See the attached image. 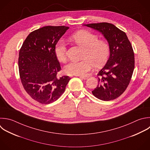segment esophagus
<instances>
[{"instance_id":"esophagus-1","label":"esophagus","mask_w":150,"mask_h":150,"mask_svg":"<svg viewBox=\"0 0 150 150\" xmlns=\"http://www.w3.org/2000/svg\"><path fill=\"white\" fill-rule=\"evenodd\" d=\"M78 76V77H79L80 79H84V80H87V79L88 78V77H87V76Z\"/></svg>"}]
</instances>
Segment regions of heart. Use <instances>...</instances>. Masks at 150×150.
Instances as JSON below:
<instances>
[{"label": "heart", "mask_w": 150, "mask_h": 150, "mask_svg": "<svg viewBox=\"0 0 150 150\" xmlns=\"http://www.w3.org/2000/svg\"><path fill=\"white\" fill-rule=\"evenodd\" d=\"M70 40L84 49L83 59L73 61L65 67L67 74L74 76H83L89 71L94 66L98 68L103 66L107 61L110 53L108 44L103 40H98L97 35L87 31L80 30L70 37ZM54 54L60 62L66 60V45L62 39L55 45Z\"/></svg>", "instance_id": "b5f03b06"}]
</instances>
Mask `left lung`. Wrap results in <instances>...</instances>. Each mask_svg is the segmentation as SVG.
<instances>
[{"label": "left lung", "instance_id": "1", "mask_svg": "<svg viewBox=\"0 0 150 150\" xmlns=\"http://www.w3.org/2000/svg\"><path fill=\"white\" fill-rule=\"evenodd\" d=\"M103 34L110 49L108 60L98 73V83L93 94L103 101L121 96L128 87L134 69V54L125 32L109 23L84 25Z\"/></svg>", "mask_w": 150, "mask_h": 150}]
</instances>
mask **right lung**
I'll use <instances>...</instances> for the list:
<instances>
[{
    "instance_id": "obj_1",
    "label": "right lung",
    "mask_w": 150,
    "mask_h": 150,
    "mask_svg": "<svg viewBox=\"0 0 150 150\" xmlns=\"http://www.w3.org/2000/svg\"><path fill=\"white\" fill-rule=\"evenodd\" d=\"M69 27L45 26L31 32L19 51V74L28 94L42 104L56 101L64 92L70 80L57 77L60 64L54 54V46Z\"/></svg>"
}]
</instances>
